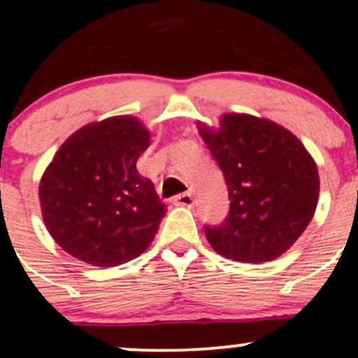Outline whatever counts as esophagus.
<instances>
[{
	"instance_id": "1",
	"label": "esophagus",
	"mask_w": 358,
	"mask_h": 358,
	"mask_svg": "<svg viewBox=\"0 0 358 358\" xmlns=\"http://www.w3.org/2000/svg\"><path fill=\"white\" fill-rule=\"evenodd\" d=\"M173 203L178 205V207H193L195 200H193L192 192H185V193H180V195L175 196Z\"/></svg>"
}]
</instances>
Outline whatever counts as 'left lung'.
Segmentation results:
<instances>
[{
    "label": "left lung",
    "mask_w": 358,
    "mask_h": 358,
    "mask_svg": "<svg viewBox=\"0 0 358 358\" xmlns=\"http://www.w3.org/2000/svg\"><path fill=\"white\" fill-rule=\"evenodd\" d=\"M227 183V219L205 225L220 256L241 262L285 254L313 219L320 176L315 159L286 127L250 116L224 114L219 127L196 122Z\"/></svg>",
    "instance_id": "1"
}]
</instances>
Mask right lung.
Returning a JSON list of instances; mask_svg holds the SVG:
<instances>
[{
	"label": "right lung",
	"instance_id": "right-lung-1",
	"mask_svg": "<svg viewBox=\"0 0 358 358\" xmlns=\"http://www.w3.org/2000/svg\"><path fill=\"white\" fill-rule=\"evenodd\" d=\"M150 131L136 117L92 122L65 139L38 188L47 231L87 264H124L148 249L166 205L136 162Z\"/></svg>",
	"mask_w": 358,
	"mask_h": 358
}]
</instances>
